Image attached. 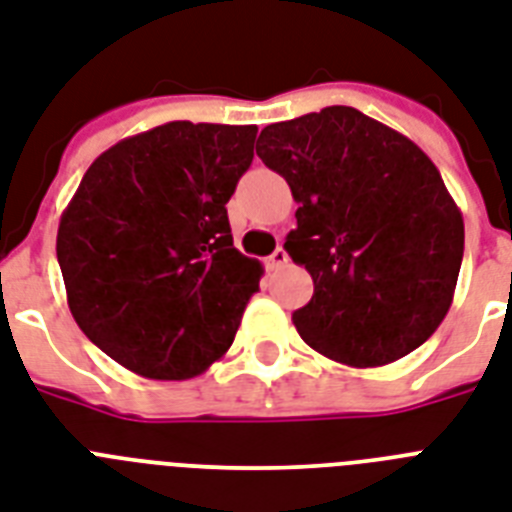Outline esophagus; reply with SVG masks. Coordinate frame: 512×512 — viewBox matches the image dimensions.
<instances>
[{"label":"esophagus","mask_w":512,"mask_h":512,"mask_svg":"<svg viewBox=\"0 0 512 512\" xmlns=\"http://www.w3.org/2000/svg\"><path fill=\"white\" fill-rule=\"evenodd\" d=\"M286 263H289V255H286L284 247H278L276 252H273V255L268 257V268L270 270H281Z\"/></svg>","instance_id":"1"}]
</instances>
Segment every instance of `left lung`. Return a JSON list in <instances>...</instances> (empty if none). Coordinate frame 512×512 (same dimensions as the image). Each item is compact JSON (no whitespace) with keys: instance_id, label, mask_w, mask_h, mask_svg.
Wrapping results in <instances>:
<instances>
[{"instance_id":"obj_1","label":"left lung","mask_w":512,"mask_h":512,"mask_svg":"<svg viewBox=\"0 0 512 512\" xmlns=\"http://www.w3.org/2000/svg\"><path fill=\"white\" fill-rule=\"evenodd\" d=\"M257 157L299 202L284 247L315 286L292 315L299 336L352 368L421 347L450 310L465 244L463 215L429 155L336 105L263 128Z\"/></svg>"}]
</instances>
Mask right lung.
<instances>
[{"label": "right lung", "mask_w": 512, "mask_h": 512, "mask_svg": "<svg viewBox=\"0 0 512 512\" xmlns=\"http://www.w3.org/2000/svg\"><path fill=\"white\" fill-rule=\"evenodd\" d=\"M257 126L173 120L91 162L57 228L81 331L128 371L181 381L226 355L263 265L234 247L226 202Z\"/></svg>", "instance_id": "add662e5"}]
</instances>
